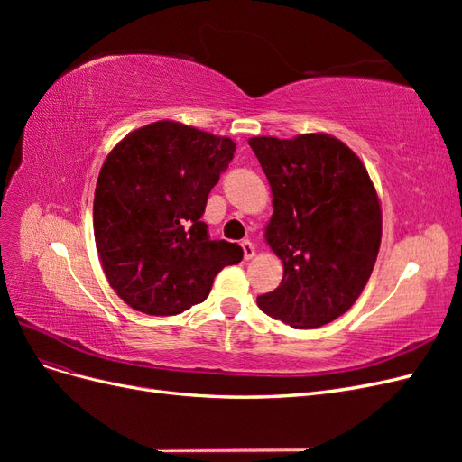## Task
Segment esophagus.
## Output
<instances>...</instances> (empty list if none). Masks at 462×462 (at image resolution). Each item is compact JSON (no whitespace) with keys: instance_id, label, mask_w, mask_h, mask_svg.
Here are the masks:
<instances>
[{"instance_id":"esophagus-1","label":"esophagus","mask_w":462,"mask_h":462,"mask_svg":"<svg viewBox=\"0 0 462 462\" xmlns=\"http://www.w3.org/2000/svg\"><path fill=\"white\" fill-rule=\"evenodd\" d=\"M241 246H243V253H245V260H250V258L254 256V245H253V241L245 239V241L241 243Z\"/></svg>"}]
</instances>
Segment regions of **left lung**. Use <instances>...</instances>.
<instances>
[{
    "mask_svg": "<svg viewBox=\"0 0 462 462\" xmlns=\"http://www.w3.org/2000/svg\"><path fill=\"white\" fill-rule=\"evenodd\" d=\"M273 194L265 239L283 260L260 310L297 329L329 324L368 283L382 241V209L356 153L329 134L248 141Z\"/></svg>",
    "mask_w": 462,
    "mask_h": 462,
    "instance_id": "obj_1",
    "label": "left lung"
}]
</instances>
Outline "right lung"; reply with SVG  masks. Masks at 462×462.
<instances>
[{
    "label": "right lung",
    "mask_w": 462,
    "mask_h": 462,
    "mask_svg": "<svg viewBox=\"0 0 462 462\" xmlns=\"http://www.w3.org/2000/svg\"><path fill=\"white\" fill-rule=\"evenodd\" d=\"M233 156L231 138L175 121L146 125L111 150L94 192V239L111 289L134 310H189L243 260L239 245L209 241L202 221Z\"/></svg>",
    "instance_id": "right-lung-1"
}]
</instances>
